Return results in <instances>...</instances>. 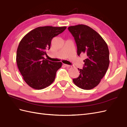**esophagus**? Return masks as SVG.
Instances as JSON below:
<instances>
[{
  "label": "esophagus",
  "mask_w": 127,
  "mask_h": 127,
  "mask_svg": "<svg viewBox=\"0 0 127 127\" xmlns=\"http://www.w3.org/2000/svg\"><path fill=\"white\" fill-rule=\"evenodd\" d=\"M64 65L66 67H70L71 66V65H67V64H64Z\"/></svg>",
  "instance_id": "1"
}]
</instances>
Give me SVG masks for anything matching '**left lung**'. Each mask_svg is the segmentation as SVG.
Here are the masks:
<instances>
[{"instance_id": "left-lung-1", "label": "left lung", "mask_w": 127, "mask_h": 127, "mask_svg": "<svg viewBox=\"0 0 127 127\" xmlns=\"http://www.w3.org/2000/svg\"><path fill=\"white\" fill-rule=\"evenodd\" d=\"M75 40L77 55L85 54L87 58L80 75L73 79L74 84L83 90H91L100 83L109 64V53L106 42L97 32L85 25L68 28Z\"/></svg>"}]
</instances>
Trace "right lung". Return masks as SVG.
I'll use <instances>...</instances> for the list:
<instances>
[{
  "label": "right lung",
  "instance_id": "1",
  "mask_svg": "<svg viewBox=\"0 0 127 127\" xmlns=\"http://www.w3.org/2000/svg\"><path fill=\"white\" fill-rule=\"evenodd\" d=\"M66 27L44 26L34 29L19 43L17 51L18 69L25 82L32 88L42 90L54 82L62 62L45 59L46 50L50 48L51 40L62 33Z\"/></svg>",
  "mask_w": 127,
  "mask_h": 127
}]
</instances>
